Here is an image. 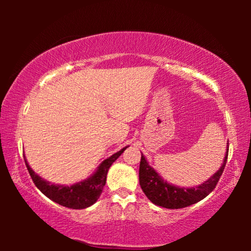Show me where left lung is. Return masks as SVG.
I'll use <instances>...</instances> for the list:
<instances>
[{
	"label": "left lung",
	"instance_id": "left-lung-1",
	"mask_svg": "<svg viewBox=\"0 0 251 251\" xmlns=\"http://www.w3.org/2000/svg\"><path fill=\"white\" fill-rule=\"evenodd\" d=\"M228 144V143H227ZM228 155V146L226 149L222 166L208 180L194 187H180L168 183L162 176L151 167L142 154L139 164V184L149 200L155 205L167 209H180L201 201L214 191L224 171Z\"/></svg>",
	"mask_w": 251,
	"mask_h": 251
}]
</instances>
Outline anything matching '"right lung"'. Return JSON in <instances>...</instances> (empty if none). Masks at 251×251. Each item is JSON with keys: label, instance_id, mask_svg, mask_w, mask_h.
Masks as SVG:
<instances>
[{"label": "right lung", "instance_id": "1", "mask_svg": "<svg viewBox=\"0 0 251 251\" xmlns=\"http://www.w3.org/2000/svg\"><path fill=\"white\" fill-rule=\"evenodd\" d=\"M126 147L128 146L123 147L119 152L114 153L113 155L102 161L97 169H96L95 173L90 177H88L87 179L70 185V186L68 185L52 184L50 181L43 179L36 173H34V170L29 167L26 159L25 163L35 186L46 197L49 198L50 200L63 205V207H67L71 209H85L97 202L102 192V188L105 186L106 177H107L109 167L125 152Z\"/></svg>", "mask_w": 251, "mask_h": 251}]
</instances>
